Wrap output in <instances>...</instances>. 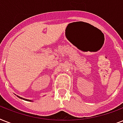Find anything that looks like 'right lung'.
I'll list each match as a JSON object with an SVG mask.
<instances>
[{
  "label": "right lung",
  "instance_id": "right-lung-1",
  "mask_svg": "<svg viewBox=\"0 0 123 123\" xmlns=\"http://www.w3.org/2000/svg\"><path fill=\"white\" fill-rule=\"evenodd\" d=\"M18 98H21V99H25V100H26V101H31V100H29V99H25V98H21L20 97V96H17Z\"/></svg>",
  "mask_w": 123,
  "mask_h": 123
}]
</instances>
